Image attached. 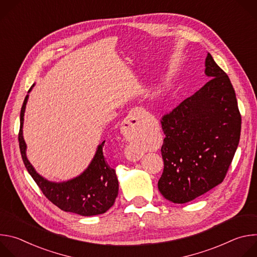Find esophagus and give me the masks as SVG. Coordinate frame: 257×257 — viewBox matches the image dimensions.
I'll return each mask as SVG.
<instances>
[{
  "instance_id": "34e87169",
  "label": "esophagus",
  "mask_w": 257,
  "mask_h": 257,
  "mask_svg": "<svg viewBox=\"0 0 257 257\" xmlns=\"http://www.w3.org/2000/svg\"><path fill=\"white\" fill-rule=\"evenodd\" d=\"M145 114V111L141 107H135L132 108L129 112L126 119L122 122L121 125V132L127 139H132L135 137L138 133L140 122ZM141 155L137 152H132L129 154V160L131 161H138L140 160Z\"/></svg>"
}]
</instances>
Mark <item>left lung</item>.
Instances as JSON below:
<instances>
[{
  "label": "left lung",
  "mask_w": 257,
  "mask_h": 257,
  "mask_svg": "<svg viewBox=\"0 0 257 257\" xmlns=\"http://www.w3.org/2000/svg\"><path fill=\"white\" fill-rule=\"evenodd\" d=\"M210 78L193 95L164 116V172L158 187L174 203H186L221 184L238 148L241 116L235 90L209 53Z\"/></svg>",
  "instance_id": "1"
}]
</instances>
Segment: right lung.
<instances>
[{
	"label": "right lung",
	"mask_w": 257,
	"mask_h": 257,
	"mask_svg": "<svg viewBox=\"0 0 257 257\" xmlns=\"http://www.w3.org/2000/svg\"><path fill=\"white\" fill-rule=\"evenodd\" d=\"M33 83L24 98L20 112L19 148L23 163L29 175L45 196L60 209L83 216L101 214L111 208L118 196L119 182L116 171L111 168L102 153L105 141L97 145L96 152L87 168L78 176L61 182L50 181L35 171L26 156L27 145L23 137V123L26 103Z\"/></svg>",
	"instance_id": "1"
}]
</instances>
